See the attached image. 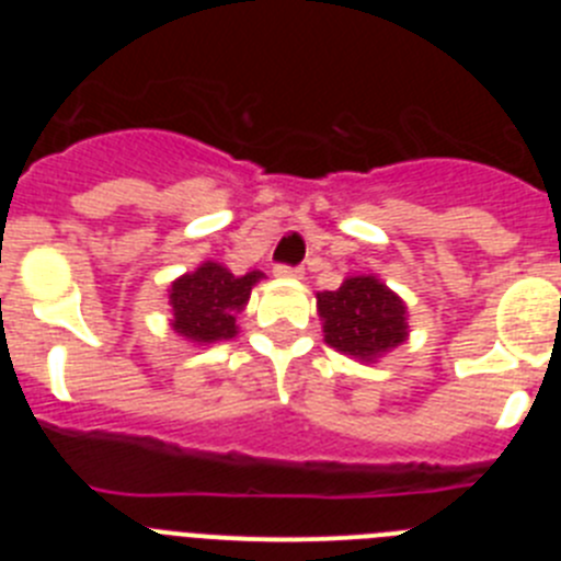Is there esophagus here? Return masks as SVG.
Returning <instances> with one entry per match:
<instances>
[{
  "mask_svg": "<svg viewBox=\"0 0 561 561\" xmlns=\"http://www.w3.org/2000/svg\"><path fill=\"white\" fill-rule=\"evenodd\" d=\"M275 275H280V277H304V266L277 264V266H275Z\"/></svg>",
  "mask_w": 561,
  "mask_h": 561,
  "instance_id": "34e87169",
  "label": "esophagus"
}]
</instances>
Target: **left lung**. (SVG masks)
<instances>
[{"label":"left lung","instance_id":"left-lung-1","mask_svg":"<svg viewBox=\"0 0 561 561\" xmlns=\"http://www.w3.org/2000/svg\"><path fill=\"white\" fill-rule=\"evenodd\" d=\"M317 311L331 348L376 362L408 340V306L374 275L345 277L336 291H317Z\"/></svg>","mask_w":561,"mask_h":561}]
</instances>
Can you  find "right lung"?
<instances>
[{
	"label": "right lung",
	"mask_w": 561,
	"mask_h": 561,
	"mask_svg": "<svg viewBox=\"0 0 561 561\" xmlns=\"http://www.w3.org/2000/svg\"><path fill=\"white\" fill-rule=\"evenodd\" d=\"M264 272H247L236 277L227 266L205 261L196 272L176 277L171 284L168 304L173 309L171 329L180 336L199 345L230 340L238 334L236 314L250 300L252 286Z\"/></svg>",
	"instance_id": "add662e5"
}]
</instances>
